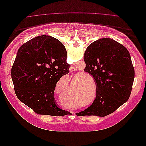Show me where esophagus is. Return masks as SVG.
<instances>
[{
    "instance_id": "1",
    "label": "esophagus",
    "mask_w": 146,
    "mask_h": 146,
    "mask_svg": "<svg viewBox=\"0 0 146 146\" xmlns=\"http://www.w3.org/2000/svg\"><path fill=\"white\" fill-rule=\"evenodd\" d=\"M69 70L70 72H74V71H76V68H75L74 66H71L69 68Z\"/></svg>"
}]
</instances>
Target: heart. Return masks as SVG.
<instances>
[{
  "instance_id": "obj_1",
  "label": "heart",
  "mask_w": 146,
  "mask_h": 146,
  "mask_svg": "<svg viewBox=\"0 0 146 146\" xmlns=\"http://www.w3.org/2000/svg\"><path fill=\"white\" fill-rule=\"evenodd\" d=\"M86 81H82L80 82L81 88H84V86H86ZM90 95L89 94L88 91L86 90H84L81 94H80V100L82 102L83 104H86L90 101Z\"/></svg>"
}]
</instances>
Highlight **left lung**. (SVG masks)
<instances>
[{
    "label": "left lung",
    "mask_w": 146,
    "mask_h": 146,
    "mask_svg": "<svg viewBox=\"0 0 146 146\" xmlns=\"http://www.w3.org/2000/svg\"><path fill=\"white\" fill-rule=\"evenodd\" d=\"M84 61V71L94 77L97 93L90 107L77 116H107L130 98L135 70L129 52L112 39L102 38L88 46Z\"/></svg>",
    "instance_id": "left-lung-1"
}]
</instances>
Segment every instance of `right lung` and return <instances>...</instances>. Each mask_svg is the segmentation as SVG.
I'll list each match as a JSON object with an SVG mask.
<instances>
[{
    "label": "right lung",
    "mask_w": 146,
    "mask_h": 146,
    "mask_svg": "<svg viewBox=\"0 0 146 146\" xmlns=\"http://www.w3.org/2000/svg\"><path fill=\"white\" fill-rule=\"evenodd\" d=\"M67 52L58 39L42 35L22 45L11 69L17 98L39 114L66 115L58 107L54 91L60 78L69 72Z\"/></svg>",
    "instance_id": "right-lung-1"
}]
</instances>
